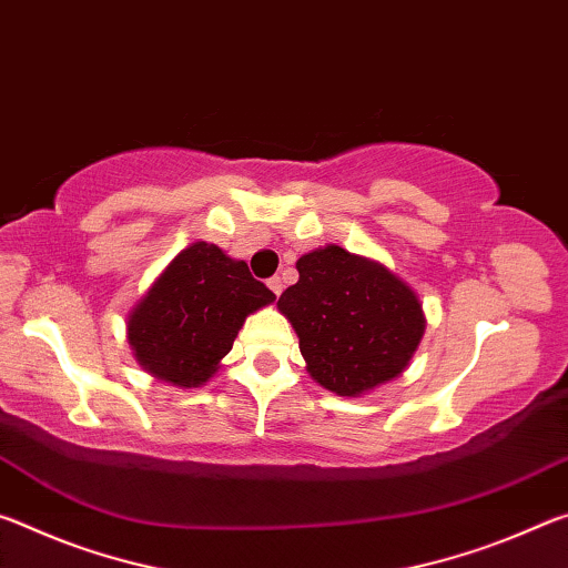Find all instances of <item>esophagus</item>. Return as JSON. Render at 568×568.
<instances>
[{"label": "esophagus", "instance_id": "esophagus-1", "mask_svg": "<svg viewBox=\"0 0 568 568\" xmlns=\"http://www.w3.org/2000/svg\"><path fill=\"white\" fill-rule=\"evenodd\" d=\"M267 287H271L275 295H281L283 293V277L281 275H273L271 281H267Z\"/></svg>", "mask_w": 568, "mask_h": 568}]
</instances>
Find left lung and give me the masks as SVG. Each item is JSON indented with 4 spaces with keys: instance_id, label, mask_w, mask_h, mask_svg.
<instances>
[{
    "instance_id": "obj_1",
    "label": "left lung",
    "mask_w": 568,
    "mask_h": 568,
    "mask_svg": "<svg viewBox=\"0 0 568 568\" xmlns=\"http://www.w3.org/2000/svg\"><path fill=\"white\" fill-rule=\"evenodd\" d=\"M297 283L277 301L297 333L305 368L335 396L358 398L398 378L426 333L413 287L341 245L305 253Z\"/></svg>"
}]
</instances>
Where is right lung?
Masks as SVG:
<instances>
[{"mask_svg":"<svg viewBox=\"0 0 568 568\" xmlns=\"http://www.w3.org/2000/svg\"><path fill=\"white\" fill-rule=\"evenodd\" d=\"M275 295L205 240L172 257L128 313V343L152 378L200 388L215 376L247 315Z\"/></svg>","mask_w":568,"mask_h":568,"instance_id":"add662e5","label":"right lung"}]
</instances>
